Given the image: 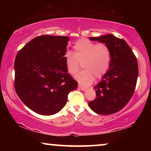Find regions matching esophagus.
Segmentation results:
<instances>
[{
	"label": "esophagus",
	"instance_id": "34e87169",
	"mask_svg": "<svg viewBox=\"0 0 151 151\" xmlns=\"http://www.w3.org/2000/svg\"><path fill=\"white\" fill-rule=\"evenodd\" d=\"M78 87H79L80 89H81L82 91H85V90L87 89V88L85 87V86H83L80 85V84H79V85H78Z\"/></svg>",
	"mask_w": 151,
	"mask_h": 151
}]
</instances>
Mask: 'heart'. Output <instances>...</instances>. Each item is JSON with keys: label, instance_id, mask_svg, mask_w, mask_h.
<instances>
[{"label": "heart", "instance_id": "b5f03b06", "mask_svg": "<svg viewBox=\"0 0 151 151\" xmlns=\"http://www.w3.org/2000/svg\"><path fill=\"white\" fill-rule=\"evenodd\" d=\"M74 53L68 52L65 56L68 72L75 75L83 65L84 70L76 76V80L84 86L89 85L95 77L101 78L110 67L111 53L109 47L104 43L96 44L87 39L82 38L76 42Z\"/></svg>", "mask_w": 151, "mask_h": 151}]
</instances>
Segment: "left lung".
Returning a JSON list of instances; mask_svg holds the SVG:
<instances>
[{"instance_id": "1", "label": "left lung", "mask_w": 151, "mask_h": 151, "mask_svg": "<svg viewBox=\"0 0 151 151\" xmlns=\"http://www.w3.org/2000/svg\"><path fill=\"white\" fill-rule=\"evenodd\" d=\"M89 39L105 43L111 50V60L108 71L94 87L96 98L88 106L98 114L117 113L127 105L135 91L139 73L137 58L127 42L113 35Z\"/></svg>"}]
</instances>
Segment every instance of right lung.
Returning <instances> with one entry per match:
<instances>
[{
  "instance_id": "add662e5",
  "label": "right lung",
  "mask_w": 151,
  "mask_h": 151,
  "mask_svg": "<svg viewBox=\"0 0 151 151\" xmlns=\"http://www.w3.org/2000/svg\"><path fill=\"white\" fill-rule=\"evenodd\" d=\"M69 40L67 36H40L16 55V92L28 108L38 114L59 112L65 106L69 93L78 87L65 65Z\"/></svg>"
}]
</instances>
